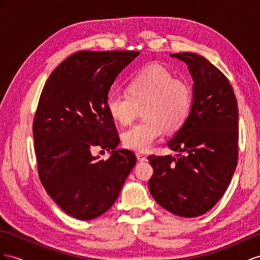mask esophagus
<instances>
[{
    "instance_id": "esophagus-1",
    "label": "esophagus",
    "mask_w": 260,
    "mask_h": 260,
    "mask_svg": "<svg viewBox=\"0 0 260 260\" xmlns=\"http://www.w3.org/2000/svg\"><path fill=\"white\" fill-rule=\"evenodd\" d=\"M136 157L138 159V161H147V157L143 154H136Z\"/></svg>"
}]
</instances>
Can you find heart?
I'll return each instance as SVG.
<instances>
[{
    "mask_svg": "<svg viewBox=\"0 0 260 260\" xmlns=\"http://www.w3.org/2000/svg\"><path fill=\"white\" fill-rule=\"evenodd\" d=\"M127 93L111 92L105 106L110 116L119 124L134 121L143 108L142 123L123 134L125 147L138 152L148 151L164 131L175 132L187 119L192 106V90L187 82L175 79L161 67H145L127 83Z\"/></svg>",
    "mask_w": 260,
    "mask_h": 260,
    "instance_id": "obj_1",
    "label": "heart"
}]
</instances>
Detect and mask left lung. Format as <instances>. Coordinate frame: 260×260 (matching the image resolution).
Masks as SVG:
<instances>
[{
	"mask_svg": "<svg viewBox=\"0 0 260 260\" xmlns=\"http://www.w3.org/2000/svg\"><path fill=\"white\" fill-rule=\"evenodd\" d=\"M187 63L193 79L189 115L168 142L176 157L148 156L150 193L164 209L183 217L211 210L228 189L238 158V108L230 81L198 54L170 55Z\"/></svg>",
	"mask_w": 260,
	"mask_h": 260,
	"instance_id": "1",
	"label": "left lung"
}]
</instances>
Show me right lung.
Masks as SVG:
<instances>
[{"instance_id": "add662e5", "label": "right lung", "mask_w": 260, "mask_h": 260, "mask_svg": "<svg viewBox=\"0 0 260 260\" xmlns=\"http://www.w3.org/2000/svg\"><path fill=\"white\" fill-rule=\"evenodd\" d=\"M134 50L89 51L71 55L45 83L32 123L38 176L47 193L70 216L86 221L115 203L136 156L115 149L119 143L106 96ZM112 150L108 161L93 147Z\"/></svg>"}]
</instances>
